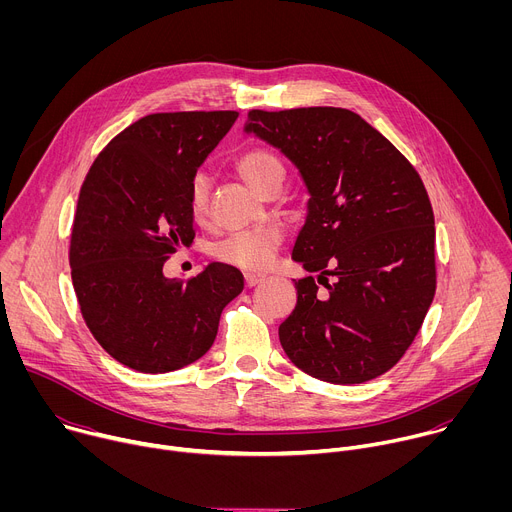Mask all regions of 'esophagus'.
I'll return each mask as SVG.
<instances>
[{"mask_svg":"<svg viewBox=\"0 0 512 512\" xmlns=\"http://www.w3.org/2000/svg\"><path fill=\"white\" fill-rule=\"evenodd\" d=\"M263 279H265V277H263V275H259V273H245V285H247V287H255V285H259Z\"/></svg>","mask_w":512,"mask_h":512,"instance_id":"obj_1","label":"esophagus"}]
</instances>
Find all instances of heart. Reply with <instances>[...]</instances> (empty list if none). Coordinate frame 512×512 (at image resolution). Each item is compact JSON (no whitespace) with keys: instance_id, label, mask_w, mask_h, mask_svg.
<instances>
[{"instance_id":"obj_1","label":"heart","mask_w":512,"mask_h":512,"mask_svg":"<svg viewBox=\"0 0 512 512\" xmlns=\"http://www.w3.org/2000/svg\"><path fill=\"white\" fill-rule=\"evenodd\" d=\"M235 168L239 176L259 194L279 190L285 176L283 160L273 150L259 148V145L257 148L245 150L237 158ZM186 202L190 216L196 223H202L208 216L210 206V178L206 172L198 170L190 176L186 188ZM281 243L283 233L277 227H259L251 231L231 233L229 237L216 241L212 247V255L218 261L235 265L239 269L261 271L273 261Z\"/></svg>"}]
</instances>
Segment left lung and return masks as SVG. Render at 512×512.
Returning a JSON list of instances; mask_svg holds the SVG:
<instances>
[{
    "label": "left lung",
    "mask_w": 512,
    "mask_h": 512,
    "mask_svg": "<svg viewBox=\"0 0 512 512\" xmlns=\"http://www.w3.org/2000/svg\"><path fill=\"white\" fill-rule=\"evenodd\" d=\"M245 129L294 162L312 196L291 257L318 273L327 294L317 296L312 275L296 281V310L279 326L285 354L334 385L381 377L435 296L433 210L417 170L340 107L251 109Z\"/></svg>",
    "instance_id": "8db88e82"
}]
</instances>
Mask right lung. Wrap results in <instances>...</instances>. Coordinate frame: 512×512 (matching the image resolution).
Here are the masks:
<instances>
[{"label":"right lung","instance_id":"1","mask_svg":"<svg viewBox=\"0 0 512 512\" xmlns=\"http://www.w3.org/2000/svg\"><path fill=\"white\" fill-rule=\"evenodd\" d=\"M237 111L152 113L117 133L81 186L70 233V275L85 324L125 367L170 373L216 338L243 275L210 263L190 279L164 263L194 239L190 176L237 121Z\"/></svg>","mask_w":512,"mask_h":512}]
</instances>
